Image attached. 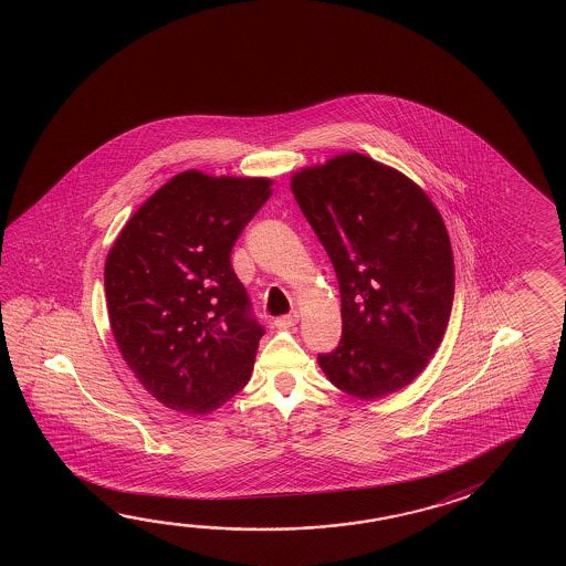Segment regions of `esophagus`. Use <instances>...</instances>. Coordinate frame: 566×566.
<instances>
[{
	"label": "esophagus",
	"instance_id": "34e87169",
	"mask_svg": "<svg viewBox=\"0 0 566 566\" xmlns=\"http://www.w3.org/2000/svg\"><path fill=\"white\" fill-rule=\"evenodd\" d=\"M296 323H298V314L290 312V314H284V316H277L276 321H274V326H276L277 331H286V328L294 326Z\"/></svg>",
	"mask_w": 566,
	"mask_h": 566
}]
</instances>
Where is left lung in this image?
I'll use <instances>...</instances> for the list:
<instances>
[{"mask_svg": "<svg viewBox=\"0 0 566 566\" xmlns=\"http://www.w3.org/2000/svg\"><path fill=\"white\" fill-rule=\"evenodd\" d=\"M292 191L335 268L343 336L318 363L360 399L403 389L450 323L455 272L436 206L405 175L350 153L292 177Z\"/></svg>", "mask_w": 566, "mask_h": 566, "instance_id": "8db88e82", "label": "left lung"}]
</instances>
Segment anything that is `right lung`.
I'll return each instance as SVG.
<instances>
[{"label":"right lung","mask_w":566,"mask_h":566,"mask_svg":"<svg viewBox=\"0 0 566 566\" xmlns=\"http://www.w3.org/2000/svg\"><path fill=\"white\" fill-rule=\"evenodd\" d=\"M270 185L175 175L108 252L104 292L116 345L140 385L175 411L203 416L250 381L265 331L230 258Z\"/></svg>","instance_id":"obj_1"}]
</instances>
